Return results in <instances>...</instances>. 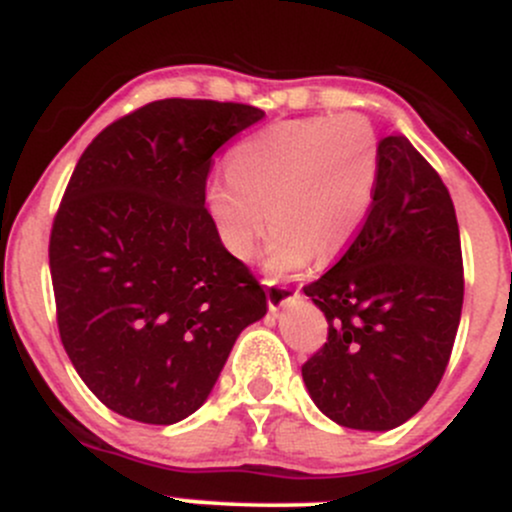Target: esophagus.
<instances>
[{"label": "esophagus", "instance_id": "obj_1", "mask_svg": "<svg viewBox=\"0 0 512 512\" xmlns=\"http://www.w3.org/2000/svg\"><path fill=\"white\" fill-rule=\"evenodd\" d=\"M264 291H267V303L272 310H279L281 305L296 301L298 291L289 284H279L276 279H264Z\"/></svg>", "mask_w": 512, "mask_h": 512}]
</instances>
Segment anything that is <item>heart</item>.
Segmentation results:
<instances>
[{
	"label": "heart",
	"mask_w": 512,
	"mask_h": 512,
	"mask_svg": "<svg viewBox=\"0 0 512 512\" xmlns=\"http://www.w3.org/2000/svg\"><path fill=\"white\" fill-rule=\"evenodd\" d=\"M378 180L380 142L363 115L281 120L231 151L207 204L221 243L240 260L255 255L272 211L267 267L286 274L315 255L334 260L354 243Z\"/></svg>",
	"instance_id": "1"
}]
</instances>
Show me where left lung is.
Returning <instances> with one entry per match:
<instances>
[{"instance_id":"8db88e82","label":"left lung","mask_w":512,"mask_h":512,"mask_svg":"<svg viewBox=\"0 0 512 512\" xmlns=\"http://www.w3.org/2000/svg\"><path fill=\"white\" fill-rule=\"evenodd\" d=\"M303 291L330 325L301 368L322 414L346 428L390 431L424 407L448 368L464 272L448 187L407 137L380 139L366 223Z\"/></svg>"}]
</instances>
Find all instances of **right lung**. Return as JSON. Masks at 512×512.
<instances>
[{"mask_svg": "<svg viewBox=\"0 0 512 512\" xmlns=\"http://www.w3.org/2000/svg\"><path fill=\"white\" fill-rule=\"evenodd\" d=\"M262 117L245 103L166 98L105 127L76 163L50 231L57 327L115 414L154 426L190 416L238 334L267 313L204 207L216 149Z\"/></svg>", "mask_w": 512, "mask_h": 512, "instance_id": "add662e5", "label": "right lung"}]
</instances>
